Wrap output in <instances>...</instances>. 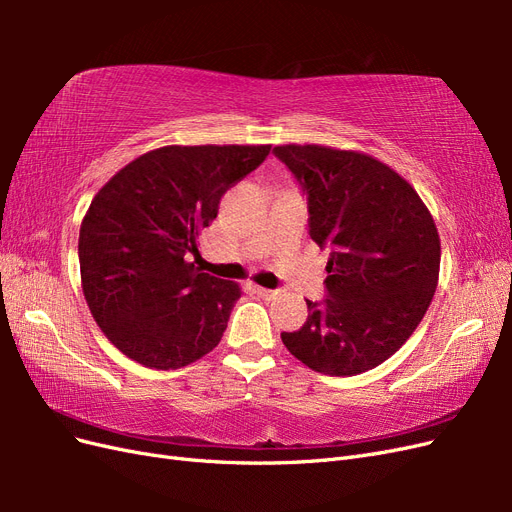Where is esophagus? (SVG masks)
<instances>
[{
  "instance_id": "esophagus-1",
  "label": "esophagus",
  "mask_w": 512,
  "mask_h": 512,
  "mask_svg": "<svg viewBox=\"0 0 512 512\" xmlns=\"http://www.w3.org/2000/svg\"><path fill=\"white\" fill-rule=\"evenodd\" d=\"M254 292H258L260 297H265V299H271L277 294V290H269V288H262V286H254Z\"/></svg>"
}]
</instances>
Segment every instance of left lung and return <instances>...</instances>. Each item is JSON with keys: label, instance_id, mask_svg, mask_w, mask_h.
I'll use <instances>...</instances> for the list:
<instances>
[{"label": "left lung", "instance_id": "8db88e82", "mask_svg": "<svg viewBox=\"0 0 512 512\" xmlns=\"http://www.w3.org/2000/svg\"><path fill=\"white\" fill-rule=\"evenodd\" d=\"M307 196L309 237L331 247L324 303L307 301L292 356L329 376H356L393 356L421 324L440 275V235L412 185L361 151L277 145Z\"/></svg>", "mask_w": 512, "mask_h": 512}]
</instances>
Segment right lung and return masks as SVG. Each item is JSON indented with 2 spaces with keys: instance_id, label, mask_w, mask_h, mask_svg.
<instances>
[{
  "instance_id": "1",
  "label": "right lung",
  "mask_w": 512,
  "mask_h": 512,
  "mask_svg": "<svg viewBox=\"0 0 512 512\" xmlns=\"http://www.w3.org/2000/svg\"><path fill=\"white\" fill-rule=\"evenodd\" d=\"M269 151L160 147L123 166L91 200L79 235L81 286L98 327L128 359L179 369L220 344L241 288L200 271L198 237L218 218L226 190Z\"/></svg>"
}]
</instances>
